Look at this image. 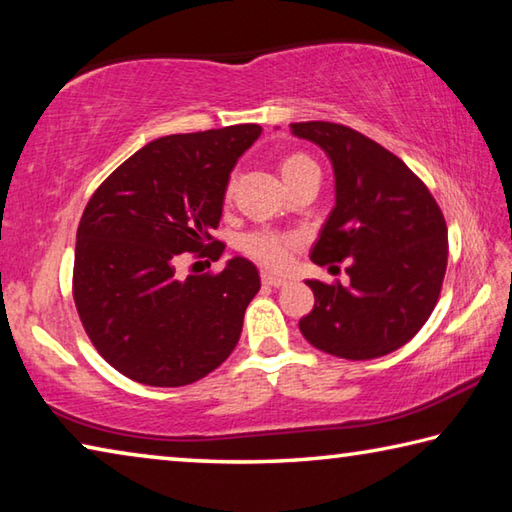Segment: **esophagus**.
Here are the masks:
<instances>
[{"instance_id":"34e87169","label":"esophagus","mask_w":512,"mask_h":512,"mask_svg":"<svg viewBox=\"0 0 512 512\" xmlns=\"http://www.w3.org/2000/svg\"><path fill=\"white\" fill-rule=\"evenodd\" d=\"M262 282L266 284V287H284V284H287L284 277L273 275V273H262Z\"/></svg>"}]
</instances>
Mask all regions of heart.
I'll list each match as a JSON object with an SVG mask.
<instances>
[{
    "label": "heart",
    "instance_id": "1",
    "mask_svg": "<svg viewBox=\"0 0 512 512\" xmlns=\"http://www.w3.org/2000/svg\"><path fill=\"white\" fill-rule=\"evenodd\" d=\"M309 167H316V164L314 160L307 158L305 153L287 155L280 164L284 183L296 176V173L305 171ZM298 244H300L298 235H293V232H280L273 228H257L241 237V250H244L250 259H255L257 264H262L266 268H275V271L289 266L293 250L298 248Z\"/></svg>",
    "mask_w": 512,
    "mask_h": 512
}]
</instances>
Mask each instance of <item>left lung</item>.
I'll return each mask as SVG.
<instances>
[{"mask_svg":"<svg viewBox=\"0 0 512 512\" xmlns=\"http://www.w3.org/2000/svg\"><path fill=\"white\" fill-rule=\"evenodd\" d=\"M291 133L318 144L334 167L336 205L311 259L350 264L345 287L307 280L314 309L300 318V332L334 357H384L409 343L436 307L447 271L445 216L397 155L359 131L300 121Z\"/></svg>","mask_w":512,"mask_h":512,"instance_id":"left-lung-1","label":"left lung"}]
</instances>
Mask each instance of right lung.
<instances>
[{
    "instance_id": "add662e5",
    "label": "right lung",
    "mask_w": 512,
    "mask_h": 512,
    "mask_svg": "<svg viewBox=\"0 0 512 512\" xmlns=\"http://www.w3.org/2000/svg\"><path fill=\"white\" fill-rule=\"evenodd\" d=\"M262 135L237 124L167 135L103 180L76 232L72 291L90 341L112 368L146 386H187L210 375L239 341L259 291L253 262L178 277L183 253L219 259L230 171Z\"/></svg>"
}]
</instances>
